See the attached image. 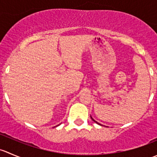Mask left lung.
Masks as SVG:
<instances>
[{
	"instance_id": "8db88e82",
	"label": "left lung",
	"mask_w": 157,
	"mask_h": 157,
	"mask_svg": "<svg viewBox=\"0 0 157 157\" xmlns=\"http://www.w3.org/2000/svg\"><path fill=\"white\" fill-rule=\"evenodd\" d=\"M91 118H92V120H93V121H95V122H96V123H97V124H99V123H98V122H97V121H95V120H94V119H93V118H92V117H91Z\"/></svg>"
}]
</instances>
